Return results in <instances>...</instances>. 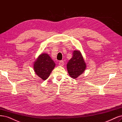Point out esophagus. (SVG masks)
<instances>
[{"label": "esophagus", "mask_w": 122, "mask_h": 122, "mask_svg": "<svg viewBox=\"0 0 122 122\" xmlns=\"http://www.w3.org/2000/svg\"><path fill=\"white\" fill-rule=\"evenodd\" d=\"M64 61H59V62H58V65H59V66H62L63 65H64Z\"/></svg>", "instance_id": "esophagus-1"}]
</instances>
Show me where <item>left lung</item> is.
I'll return each instance as SVG.
<instances>
[{
  "mask_svg": "<svg viewBox=\"0 0 122 122\" xmlns=\"http://www.w3.org/2000/svg\"><path fill=\"white\" fill-rule=\"evenodd\" d=\"M66 66L69 76L73 79H76L83 73L86 68V64L80 50H74L73 56Z\"/></svg>",
  "mask_w": 122,
  "mask_h": 122,
  "instance_id": "8db88e82",
  "label": "left lung"
}]
</instances>
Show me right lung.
<instances>
[{"label": "right lung", "mask_w": 122, "mask_h": 122, "mask_svg": "<svg viewBox=\"0 0 122 122\" xmlns=\"http://www.w3.org/2000/svg\"><path fill=\"white\" fill-rule=\"evenodd\" d=\"M56 66V63L47 53L41 54L34 62L33 69L36 74L43 80L47 79Z\"/></svg>", "instance_id": "add662e5"}]
</instances>
